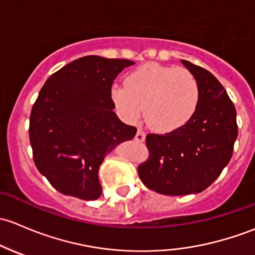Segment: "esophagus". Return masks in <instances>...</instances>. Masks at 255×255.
<instances>
[{
  "label": "esophagus",
  "mask_w": 255,
  "mask_h": 255,
  "mask_svg": "<svg viewBox=\"0 0 255 255\" xmlns=\"http://www.w3.org/2000/svg\"><path fill=\"white\" fill-rule=\"evenodd\" d=\"M145 132H143L142 128H138L137 132H136V136H135V140L136 141H140V142H142V141H145Z\"/></svg>",
  "instance_id": "1"
}]
</instances>
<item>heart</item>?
Instances as JSON below:
<instances>
[{"label":"heart","mask_w":255,"mask_h":255,"mask_svg":"<svg viewBox=\"0 0 255 255\" xmlns=\"http://www.w3.org/2000/svg\"><path fill=\"white\" fill-rule=\"evenodd\" d=\"M200 89L195 76L185 67L147 64L125 78V87H113L112 101L120 117L136 123L141 117L159 132L185 125L195 114Z\"/></svg>","instance_id":"b5f03b06"}]
</instances>
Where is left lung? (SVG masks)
Segmentation results:
<instances>
[{
    "instance_id": "obj_1",
    "label": "left lung",
    "mask_w": 255,
    "mask_h": 255,
    "mask_svg": "<svg viewBox=\"0 0 255 255\" xmlns=\"http://www.w3.org/2000/svg\"><path fill=\"white\" fill-rule=\"evenodd\" d=\"M200 89L195 114L170 132L148 133L149 156L137 168L147 188L163 195H188L205 190L221 174L238 135L237 113L224 86L211 72L182 60Z\"/></svg>"
}]
</instances>
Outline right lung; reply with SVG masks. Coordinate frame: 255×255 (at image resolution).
<instances>
[{"label":"right lung","instance_id":"1","mask_svg":"<svg viewBox=\"0 0 255 255\" xmlns=\"http://www.w3.org/2000/svg\"><path fill=\"white\" fill-rule=\"evenodd\" d=\"M130 60L89 55L52 73L39 92L29 119L34 163L65 195L96 200L102 194L99 166L136 128L114 113L112 86Z\"/></svg>","mask_w":255,"mask_h":255}]
</instances>
